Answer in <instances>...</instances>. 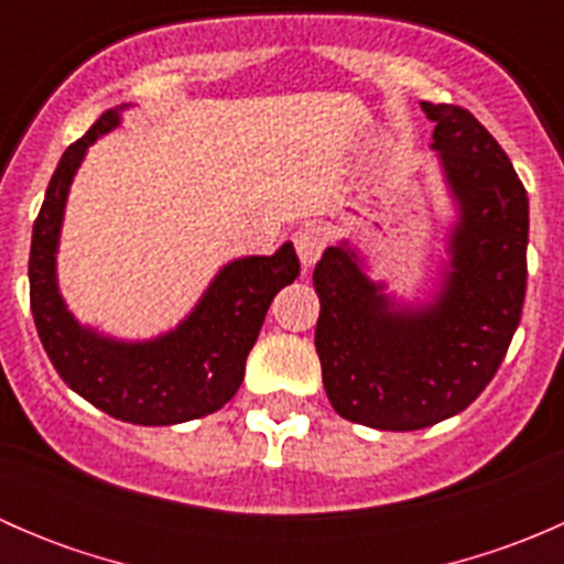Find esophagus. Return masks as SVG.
Instances as JSON below:
<instances>
[{"label":"esophagus","instance_id":"obj_1","mask_svg":"<svg viewBox=\"0 0 564 564\" xmlns=\"http://www.w3.org/2000/svg\"><path fill=\"white\" fill-rule=\"evenodd\" d=\"M292 242H294V248H297V256H300V261H303V267H314L318 261V256H322L324 246H327V235H324L322 226L305 224L294 231Z\"/></svg>","mask_w":564,"mask_h":564}]
</instances>
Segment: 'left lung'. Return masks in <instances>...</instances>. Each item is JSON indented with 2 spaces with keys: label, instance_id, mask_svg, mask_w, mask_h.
Segmentation results:
<instances>
[{
  "label": "left lung",
  "instance_id": "obj_1",
  "mask_svg": "<svg viewBox=\"0 0 564 564\" xmlns=\"http://www.w3.org/2000/svg\"><path fill=\"white\" fill-rule=\"evenodd\" d=\"M420 106L458 204L434 303L398 308L346 242L314 270L324 390L340 417L379 431L464 412L505 360L527 292L529 202L513 163L466 108Z\"/></svg>",
  "mask_w": 564,
  "mask_h": 564
}]
</instances>
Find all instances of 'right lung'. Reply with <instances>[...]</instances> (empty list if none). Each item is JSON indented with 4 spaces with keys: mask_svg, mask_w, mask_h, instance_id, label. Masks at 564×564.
Listing matches in <instances>:
<instances>
[{
    "mask_svg": "<svg viewBox=\"0 0 564 564\" xmlns=\"http://www.w3.org/2000/svg\"><path fill=\"white\" fill-rule=\"evenodd\" d=\"M122 108L100 113L51 176L32 229L30 305L45 355L67 388L122 423L174 425L218 412L235 398L267 308L300 275V259L286 242L272 256L229 261L191 316L161 338L128 344L82 327L56 286L62 215L87 147L117 128Z\"/></svg>",
    "mask_w": 564,
    "mask_h": 564,
    "instance_id": "obj_1",
    "label": "right lung"
}]
</instances>
